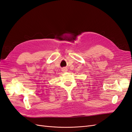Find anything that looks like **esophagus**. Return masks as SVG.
I'll list each match as a JSON object with an SVG mask.
<instances>
[{"label":"esophagus","mask_w":132,"mask_h":132,"mask_svg":"<svg viewBox=\"0 0 132 132\" xmlns=\"http://www.w3.org/2000/svg\"><path fill=\"white\" fill-rule=\"evenodd\" d=\"M62 71H63V72H66L68 70H67V68H63L62 69Z\"/></svg>","instance_id":"34e87169"}]
</instances>
